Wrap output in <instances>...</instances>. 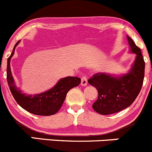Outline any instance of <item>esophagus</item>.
I'll return each mask as SVG.
<instances>
[{"mask_svg":"<svg viewBox=\"0 0 152 152\" xmlns=\"http://www.w3.org/2000/svg\"><path fill=\"white\" fill-rule=\"evenodd\" d=\"M87 85H88V79H87V78L85 76H83L82 78V80H81V85L85 87L87 86Z\"/></svg>","mask_w":152,"mask_h":152,"instance_id":"esophagus-1","label":"esophagus"}]
</instances>
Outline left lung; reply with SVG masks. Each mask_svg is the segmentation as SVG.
I'll return each mask as SVG.
<instances>
[{
    "instance_id": "obj_1",
    "label": "left lung",
    "mask_w": 152,
    "mask_h": 152,
    "mask_svg": "<svg viewBox=\"0 0 152 152\" xmlns=\"http://www.w3.org/2000/svg\"><path fill=\"white\" fill-rule=\"evenodd\" d=\"M130 52L136 55L127 73L120 75L99 73L88 80L98 91V99L93 104L96 112L102 115L121 111L136 99L142 86L145 61L141 50L127 35Z\"/></svg>"
}]
</instances>
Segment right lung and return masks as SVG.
I'll return each instance as SVG.
<instances>
[{"mask_svg": "<svg viewBox=\"0 0 152 152\" xmlns=\"http://www.w3.org/2000/svg\"><path fill=\"white\" fill-rule=\"evenodd\" d=\"M20 41L15 44L11 56L7 60V79L10 91L18 104L26 111L39 116L53 115L61 108L67 92L71 88L79 85L81 79L67 76L59 79L56 85L45 92L33 95L24 94L16 86L10 67V61Z\"/></svg>", "mask_w": 152, "mask_h": 152, "instance_id": "1", "label": "right lung"}]
</instances>
